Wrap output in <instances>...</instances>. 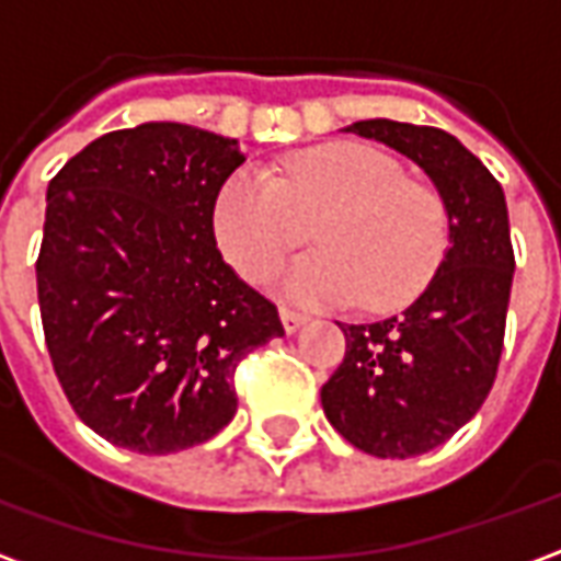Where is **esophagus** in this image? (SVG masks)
Listing matches in <instances>:
<instances>
[{"mask_svg": "<svg viewBox=\"0 0 561 561\" xmlns=\"http://www.w3.org/2000/svg\"><path fill=\"white\" fill-rule=\"evenodd\" d=\"M279 318H282V328H285V333H297V330L306 324V316L294 312V309H285V306L279 309Z\"/></svg>", "mask_w": 561, "mask_h": 561, "instance_id": "esophagus-1", "label": "esophagus"}]
</instances>
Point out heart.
<instances>
[{"label": "heart", "instance_id": "obj_1", "mask_svg": "<svg viewBox=\"0 0 561 561\" xmlns=\"http://www.w3.org/2000/svg\"><path fill=\"white\" fill-rule=\"evenodd\" d=\"M316 222V252L282 273L304 306L397 309L433 282L450 243L445 197L409 180L400 161L366 144H328L282 161L273 176L237 171L213 204L221 255L245 282H267Z\"/></svg>", "mask_w": 561, "mask_h": 561}]
</instances>
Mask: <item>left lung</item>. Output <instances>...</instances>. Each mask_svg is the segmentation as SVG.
<instances>
[{"instance_id": "obj_1", "label": "left lung", "mask_w": 561, "mask_h": 561, "mask_svg": "<svg viewBox=\"0 0 561 561\" xmlns=\"http://www.w3.org/2000/svg\"><path fill=\"white\" fill-rule=\"evenodd\" d=\"M345 131L421 164L445 197L450 249L402 316L340 324L345 357L321 388V405L357 450L421 457L466 426L493 390L514 282L505 192L442 128L364 119Z\"/></svg>"}]
</instances>
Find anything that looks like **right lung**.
I'll return each mask as SVG.
<instances>
[{
    "label": "right lung",
    "instance_id": "right-lung-1",
    "mask_svg": "<svg viewBox=\"0 0 561 561\" xmlns=\"http://www.w3.org/2000/svg\"><path fill=\"white\" fill-rule=\"evenodd\" d=\"M240 164L237 140L144 123L92 140L47 185L44 342L75 414L111 445L173 454L213 438L237 412L240 360L285 336L213 233Z\"/></svg>",
    "mask_w": 561,
    "mask_h": 561
}]
</instances>
